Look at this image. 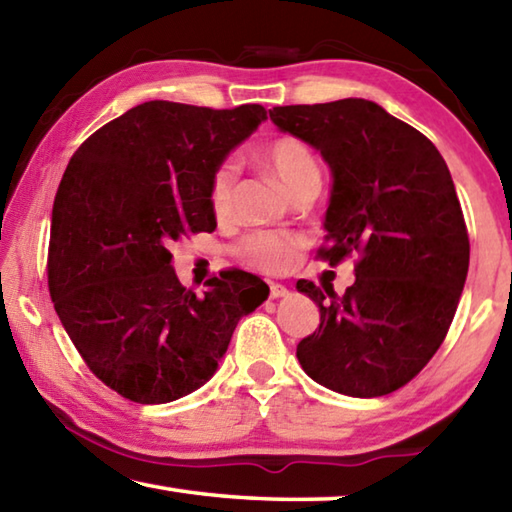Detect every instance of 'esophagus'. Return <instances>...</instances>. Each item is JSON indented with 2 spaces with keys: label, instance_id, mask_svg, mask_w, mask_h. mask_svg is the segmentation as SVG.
<instances>
[{
  "label": "esophagus",
  "instance_id": "obj_1",
  "mask_svg": "<svg viewBox=\"0 0 512 512\" xmlns=\"http://www.w3.org/2000/svg\"><path fill=\"white\" fill-rule=\"evenodd\" d=\"M268 289H271V298H273V300H277V298H287V296H289V289L282 287V284L271 282V284H268Z\"/></svg>",
  "mask_w": 512,
  "mask_h": 512
}]
</instances>
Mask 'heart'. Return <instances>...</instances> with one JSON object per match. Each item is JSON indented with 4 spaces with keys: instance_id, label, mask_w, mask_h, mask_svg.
Returning <instances> with one entry per match:
<instances>
[{
    "instance_id": "obj_1",
    "label": "heart",
    "mask_w": 512,
    "mask_h": 512,
    "mask_svg": "<svg viewBox=\"0 0 512 512\" xmlns=\"http://www.w3.org/2000/svg\"><path fill=\"white\" fill-rule=\"evenodd\" d=\"M264 167L280 180L291 196L307 187H320V167L314 151L293 135H280L268 142L262 151ZM237 169L225 162L214 171L210 183V205L219 221H225L235 212ZM298 237L280 235V232H253L237 246V253L250 266L264 273L289 271L298 257Z\"/></svg>"
}]
</instances>
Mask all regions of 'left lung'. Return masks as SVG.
<instances>
[{"instance_id":"8db88e82","label":"left lung","mask_w":512,"mask_h":512,"mask_svg":"<svg viewBox=\"0 0 512 512\" xmlns=\"http://www.w3.org/2000/svg\"><path fill=\"white\" fill-rule=\"evenodd\" d=\"M271 121L332 169L325 246L359 255L352 287L298 280L320 325L298 343L307 375L329 391L379 397L402 388L445 341L470 266V239L443 155L413 126L366 99L277 106Z\"/></svg>"}]
</instances>
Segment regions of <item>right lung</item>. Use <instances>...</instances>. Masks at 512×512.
<instances>
[{"label": "right lung", "mask_w": 512, "mask_h": 512, "mask_svg": "<svg viewBox=\"0 0 512 512\" xmlns=\"http://www.w3.org/2000/svg\"><path fill=\"white\" fill-rule=\"evenodd\" d=\"M266 119L146 101L108 121L69 160L54 198L49 293L88 368L137 404H167L210 379L241 318L268 298L257 275L225 271L196 296L169 244L212 232L210 183Z\"/></svg>", "instance_id": "right-lung-1"}]
</instances>
